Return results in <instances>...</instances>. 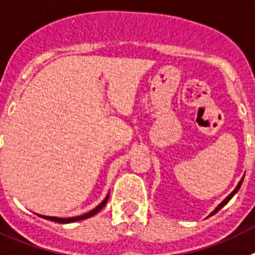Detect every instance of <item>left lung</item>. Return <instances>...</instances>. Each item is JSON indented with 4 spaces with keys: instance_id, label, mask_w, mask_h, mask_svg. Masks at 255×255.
<instances>
[{
    "instance_id": "8db88e82",
    "label": "left lung",
    "mask_w": 255,
    "mask_h": 255,
    "mask_svg": "<svg viewBox=\"0 0 255 255\" xmlns=\"http://www.w3.org/2000/svg\"><path fill=\"white\" fill-rule=\"evenodd\" d=\"M243 181H244V177H243V178H241V180H240V181H239L238 186H236V187H235V190H234V191H232V192H231V194H230V195H229V196H227V198H226V199H225V200H223V201H222V203H221V204H220V205H218V207H217V208H216V209H214V210H213V212H212V213H210V214H209V216H213V214H216V213H217V212H218V210H220V209H221V208H222V207H225V205H226V204H227V203H229V201H230V200H231V199H232V196H234V195H235V194H236V192H238V191H239V189H240V187H241V185H243Z\"/></svg>"
}]
</instances>
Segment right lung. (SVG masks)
I'll return each instance as SVG.
<instances>
[{"instance_id":"1","label":"right lung","mask_w":255,"mask_h":255,"mask_svg":"<svg viewBox=\"0 0 255 255\" xmlns=\"http://www.w3.org/2000/svg\"><path fill=\"white\" fill-rule=\"evenodd\" d=\"M108 199H109V194L106 195V198L104 199L103 201H101L100 204L97 205L95 209L90 210L88 213L86 214H82V216H77V217H70V218H59V217H50V216H41V214H37V216L42 217V218H45V220H48V221H54V222H57V223H72V222H77V221H82V220H86V218H90V217L95 216L96 213H99L101 209H103L104 207H105V204L108 203Z\"/></svg>"}]
</instances>
